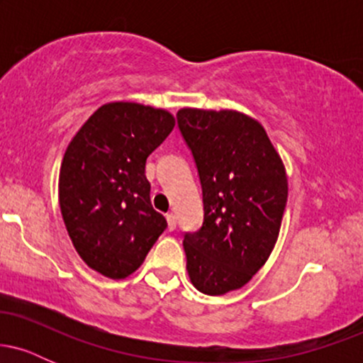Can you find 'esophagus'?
<instances>
[{
	"label": "esophagus",
	"mask_w": 363,
	"mask_h": 363,
	"mask_svg": "<svg viewBox=\"0 0 363 363\" xmlns=\"http://www.w3.org/2000/svg\"><path fill=\"white\" fill-rule=\"evenodd\" d=\"M165 218H167V227H169V230H174V228L177 227V218H176V215L169 213L167 216H165Z\"/></svg>",
	"instance_id": "34e87169"
}]
</instances>
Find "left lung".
Wrapping results in <instances>:
<instances>
[{"mask_svg": "<svg viewBox=\"0 0 363 363\" xmlns=\"http://www.w3.org/2000/svg\"><path fill=\"white\" fill-rule=\"evenodd\" d=\"M177 123L193 152L205 222L184 235L189 280L206 295L237 290L264 266L283 220L289 181L257 119L232 109L182 107Z\"/></svg>", "mask_w": 363, "mask_h": 363, "instance_id": "8db88e82", "label": "left lung"}]
</instances>
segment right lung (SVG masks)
Wrapping results in <instances>:
<instances>
[{
	"mask_svg": "<svg viewBox=\"0 0 363 363\" xmlns=\"http://www.w3.org/2000/svg\"><path fill=\"white\" fill-rule=\"evenodd\" d=\"M174 126L165 109L109 102L69 141L60 170L61 215L78 256L94 272L128 278L167 227L150 201L145 164Z\"/></svg>",
	"mask_w": 363,
	"mask_h": 363,
	"instance_id": "obj_1",
	"label": "right lung"
}]
</instances>
